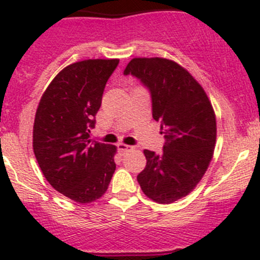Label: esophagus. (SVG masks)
<instances>
[{
  "label": "esophagus",
  "mask_w": 260,
  "mask_h": 260,
  "mask_svg": "<svg viewBox=\"0 0 260 260\" xmlns=\"http://www.w3.org/2000/svg\"><path fill=\"white\" fill-rule=\"evenodd\" d=\"M131 149H133L132 146H128V145H124V143H119L118 145V151H119L120 154H124L127 153L128 151H131Z\"/></svg>",
  "instance_id": "esophagus-1"
}]
</instances>
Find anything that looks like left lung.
<instances>
[{
  "label": "left lung",
  "mask_w": 260,
  "mask_h": 260,
  "mask_svg": "<svg viewBox=\"0 0 260 260\" xmlns=\"http://www.w3.org/2000/svg\"><path fill=\"white\" fill-rule=\"evenodd\" d=\"M124 74L151 90L152 115L166 140L161 153L145 149L137 176L143 193L158 204L187 196L205 175L216 143V117L208 94L187 70L166 57H135Z\"/></svg>",
  "instance_id": "obj_1"
}]
</instances>
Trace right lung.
Wrapping results in <instances>:
<instances>
[{
    "instance_id": "1",
    "label": "right lung",
    "mask_w": 260,
    "mask_h": 260,
    "mask_svg": "<svg viewBox=\"0 0 260 260\" xmlns=\"http://www.w3.org/2000/svg\"><path fill=\"white\" fill-rule=\"evenodd\" d=\"M119 59H88L65 67L44 91L32 148L48 182L78 204L98 200L115 171L117 147L89 140L104 88Z\"/></svg>"
}]
</instances>
